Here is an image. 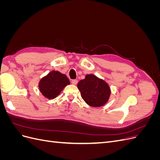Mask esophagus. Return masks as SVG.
<instances>
[{
	"instance_id": "1",
	"label": "esophagus",
	"mask_w": 160,
	"mask_h": 160,
	"mask_svg": "<svg viewBox=\"0 0 160 160\" xmlns=\"http://www.w3.org/2000/svg\"><path fill=\"white\" fill-rule=\"evenodd\" d=\"M77 83H78V81H77V80H76V79L72 80V85H77Z\"/></svg>"
}]
</instances>
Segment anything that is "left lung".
<instances>
[{"mask_svg":"<svg viewBox=\"0 0 160 160\" xmlns=\"http://www.w3.org/2000/svg\"><path fill=\"white\" fill-rule=\"evenodd\" d=\"M82 98L92 107H101L107 102L110 95L108 85L93 75H86L77 84Z\"/></svg>","mask_w":160,"mask_h":160,"instance_id":"left-lung-1","label":"left lung"}]
</instances>
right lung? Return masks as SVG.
<instances>
[{
	"mask_svg": "<svg viewBox=\"0 0 160 160\" xmlns=\"http://www.w3.org/2000/svg\"><path fill=\"white\" fill-rule=\"evenodd\" d=\"M70 84L67 77L59 71H52L40 81L39 89L42 94L49 99H54L65 86Z\"/></svg>",
	"mask_w": 160,
	"mask_h": 160,
	"instance_id": "1",
	"label": "right lung"
}]
</instances>
